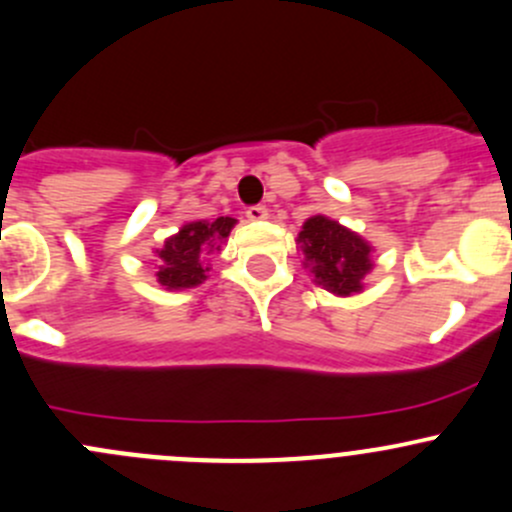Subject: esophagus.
I'll return each mask as SVG.
<instances>
[{
  "label": "esophagus",
  "mask_w": 512,
  "mask_h": 512,
  "mask_svg": "<svg viewBox=\"0 0 512 512\" xmlns=\"http://www.w3.org/2000/svg\"><path fill=\"white\" fill-rule=\"evenodd\" d=\"M245 215L250 220H265L267 218V208H265V205H250V208L245 210Z\"/></svg>",
  "instance_id": "obj_1"
}]
</instances>
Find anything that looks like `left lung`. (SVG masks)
Returning a JSON list of instances; mask_svg holds the SVG:
<instances>
[{"instance_id": "left-lung-1", "label": "left lung", "mask_w": 512, "mask_h": 512, "mask_svg": "<svg viewBox=\"0 0 512 512\" xmlns=\"http://www.w3.org/2000/svg\"><path fill=\"white\" fill-rule=\"evenodd\" d=\"M299 242L319 285L337 294L359 292L361 280L371 270V247L359 235L334 220L314 215L304 223Z\"/></svg>"}]
</instances>
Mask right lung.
<instances>
[{
  "mask_svg": "<svg viewBox=\"0 0 512 512\" xmlns=\"http://www.w3.org/2000/svg\"><path fill=\"white\" fill-rule=\"evenodd\" d=\"M235 220L218 218L215 223H198L183 225L178 235L168 237L165 245L158 250V282L168 289H188L200 285L205 280V255L213 252L218 242H223L230 235Z\"/></svg>",
  "mask_w": 512,
  "mask_h": 512,
  "instance_id": "1",
  "label": "right lung"
}]
</instances>
